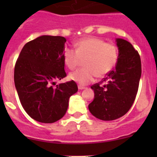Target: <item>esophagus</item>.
Here are the masks:
<instances>
[{
	"mask_svg": "<svg viewBox=\"0 0 157 157\" xmlns=\"http://www.w3.org/2000/svg\"><path fill=\"white\" fill-rule=\"evenodd\" d=\"M85 88H86V87H85V86H81V85H78V89H79V90H84Z\"/></svg>",
	"mask_w": 157,
	"mask_h": 157,
	"instance_id": "34e87169",
	"label": "esophagus"
}]
</instances>
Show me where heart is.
Wrapping results in <instances>:
<instances>
[{
  "label": "heart",
  "mask_w": 157,
  "mask_h": 157,
  "mask_svg": "<svg viewBox=\"0 0 157 157\" xmlns=\"http://www.w3.org/2000/svg\"><path fill=\"white\" fill-rule=\"evenodd\" d=\"M72 48L64 49L63 58L65 65L73 70L81 60L84 67L77 69L69 74L71 80L81 85L93 81L95 77H103L115 67L118 58V49L111 42H105L96 37H86L77 42Z\"/></svg>",
  "instance_id": "b5f03b06"
}]
</instances>
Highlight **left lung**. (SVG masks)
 <instances>
[{"label": "left lung", "instance_id": "obj_1", "mask_svg": "<svg viewBox=\"0 0 157 157\" xmlns=\"http://www.w3.org/2000/svg\"><path fill=\"white\" fill-rule=\"evenodd\" d=\"M116 42L118 58L115 68L102 81L91 86L95 96L89 110L103 121L119 118L129 111L135 100L141 76L137 51L124 39H117Z\"/></svg>", "mask_w": 157, "mask_h": 157}]
</instances>
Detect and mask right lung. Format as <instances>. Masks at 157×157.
Masks as SVG:
<instances>
[{"instance_id": "add662e5", "label": "right lung", "mask_w": 157, "mask_h": 157, "mask_svg": "<svg viewBox=\"0 0 157 157\" xmlns=\"http://www.w3.org/2000/svg\"><path fill=\"white\" fill-rule=\"evenodd\" d=\"M65 42L62 36H39L23 46L16 62L14 83L21 105L39 122L61 119L70 97L78 90L73 80L54 86L67 76L63 58Z\"/></svg>"}]
</instances>
